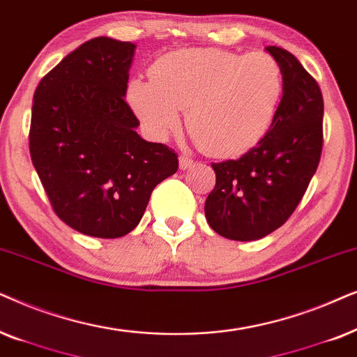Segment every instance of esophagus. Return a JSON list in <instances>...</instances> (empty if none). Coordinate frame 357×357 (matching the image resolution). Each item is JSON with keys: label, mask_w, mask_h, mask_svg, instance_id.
<instances>
[{"label": "esophagus", "mask_w": 357, "mask_h": 357, "mask_svg": "<svg viewBox=\"0 0 357 357\" xmlns=\"http://www.w3.org/2000/svg\"><path fill=\"white\" fill-rule=\"evenodd\" d=\"M192 165H194V160L189 158L188 155L179 156V168H181V169H189Z\"/></svg>", "instance_id": "34e87169"}]
</instances>
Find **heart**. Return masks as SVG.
Instances as JSON below:
<instances>
[{
	"instance_id": "heart-1",
	"label": "heart",
	"mask_w": 357,
	"mask_h": 357,
	"mask_svg": "<svg viewBox=\"0 0 357 357\" xmlns=\"http://www.w3.org/2000/svg\"><path fill=\"white\" fill-rule=\"evenodd\" d=\"M284 93L281 66L264 52L181 49L151 65L150 79H134L127 101L150 135L166 139L181 126L212 156H238L273 127Z\"/></svg>"
}]
</instances>
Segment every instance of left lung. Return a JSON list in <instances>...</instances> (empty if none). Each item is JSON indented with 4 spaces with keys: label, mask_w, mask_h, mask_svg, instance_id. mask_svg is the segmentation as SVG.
<instances>
[{
    "label": "left lung",
    "mask_w": 357,
    "mask_h": 357,
    "mask_svg": "<svg viewBox=\"0 0 357 357\" xmlns=\"http://www.w3.org/2000/svg\"><path fill=\"white\" fill-rule=\"evenodd\" d=\"M266 50L281 66L284 93L264 139L238 160L212 163L215 188L206 218L228 240H259L287 222L320 163L323 96L315 78L291 52Z\"/></svg>",
    "instance_id": "obj_1"
}]
</instances>
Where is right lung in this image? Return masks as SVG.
Instances as JSON below:
<instances>
[{
	"instance_id": "right-lung-1",
	"label": "right lung",
	"mask_w": 357,
	"mask_h": 357,
	"mask_svg": "<svg viewBox=\"0 0 357 357\" xmlns=\"http://www.w3.org/2000/svg\"><path fill=\"white\" fill-rule=\"evenodd\" d=\"M134 52L111 37L84 42L34 93L32 165L60 220L96 238L134 230L156 184L178 171L174 150L135 132L123 98Z\"/></svg>"
}]
</instances>
